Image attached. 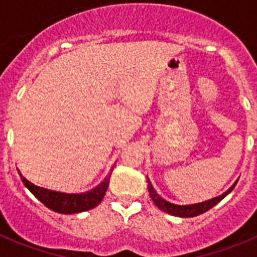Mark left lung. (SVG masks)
Masks as SVG:
<instances>
[{"mask_svg": "<svg viewBox=\"0 0 257 257\" xmlns=\"http://www.w3.org/2000/svg\"><path fill=\"white\" fill-rule=\"evenodd\" d=\"M235 184H237V181H235V183L233 184V185L226 190V192H224L222 194H220V196L208 199V201L194 203V205H175V203L166 201V199H163L162 197L156 192V189H154L153 185L151 184L149 179H148V192L149 194H151L152 201L154 202V205L160 208L161 211H165V212L170 213V215H174V216H179V217H194L197 216V215H201V213L208 211L210 208H212L213 206H216L222 198H225L229 193L233 190V188L235 187Z\"/></svg>", "mask_w": 257, "mask_h": 257, "instance_id": "left-lung-1", "label": "left lung"}]
</instances>
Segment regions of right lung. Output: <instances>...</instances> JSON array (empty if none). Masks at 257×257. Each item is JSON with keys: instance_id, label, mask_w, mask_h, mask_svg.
I'll use <instances>...</instances> for the list:
<instances>
[{"instance_id": "1", "label": "right lung", "mask_w": 257, "mask_h": 257, "mask_svg": "<svg viewBox=\"0 0 257 257\" xmlns=\"http://www.w3.org/2000/svg\"><path fill=\"white\" fill-rule=\"evenodd\" d=\"M20 179L24 183L27 188L31 190V193L38 201H41L50 210L55 211L59 213H78L83 211L91 210L96 207L104 198L106 189L109 185V179L110 175L106 176L96 188L88 190L85 193H63L56 192V190H50L46 188L38 187L33 183L27 180L24 176L19 172Z\"/></svg>"}]
</instances>
